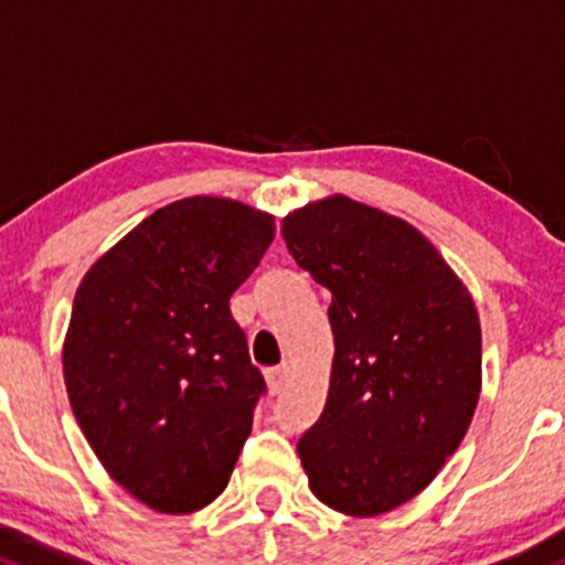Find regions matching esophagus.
<instances>
[{
  "mask_svg": "<svg viewBox=\"0 0 565 565\" xmlns=\"http://www.w3.org/2000/svg\"><path fill=\"white\" fill-rule=\"evenodd\" d=\"M265 381L270 394H281L284 386H287V366H270V370H265Z\"/></svg>",
  "mask_w": 565,
  "mask_h": 565,
  "instance_id": "esophagus-1",
  "label": "esophagus"
}]
</instances>
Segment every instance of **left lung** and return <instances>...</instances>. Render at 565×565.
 <instances>
[{
  "mask_svg": "<svg viewBox=\"0 0 565 565\" xmlns=\"http://www.w3.org/2000/svg\"><path fill=\"white\" fill-rule=\"evenodd\" d=\"M303 273L331 295V388L298 456L317 500L377 516L458 450L480 397V320L414 226L344 195L284 217Z\"/></svg>",
  "mask_w": 565,
  "mask_h": 565,
  "instance_id": "8db88e82",
  "label": "left lung"
}]
</instances>
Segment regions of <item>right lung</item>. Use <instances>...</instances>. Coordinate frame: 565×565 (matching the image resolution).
<instances>
[{"instance_id":"right-lung-1","label":"right lung","mask_w":565,"mask_h":565,"mask_svg":"<svg viewBox=\"0 0 565 565\" xmlns=\"http://www.w3.org/2000/svg\"><path fill=\"white\" fill-rule=\"evenodd\" d=\"M276 237L239 201H177L137 223L76 289L63 372L87 445L162 513L210 505L267 392L232 317L234 289Z\"/></svg>"}]
</instances>
